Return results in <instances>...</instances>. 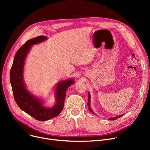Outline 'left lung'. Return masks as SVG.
<instances>
[{
    "label": "left lung",
    "instance_id": "8db88e82",
    "mask_svg": "<svg viewBox=\"0 0 150 150\" xmlns=\"http://www.w3.org/2000/svg\"><path fill=\"white\" fill-rule=\"evenodd\" d=\"M90 100H91L90 93H89V92H88V106H89L88 109H89L90 112H92L93 114H94L93 112L92 111V110L91 109V107H90ZM122 115H118L117 117H114V118H110V119H109V120H116V119H119V118H120V117H122Z\"/></svg>",
    "mask_w": 150,
    "mask_h": 150
}]
</instances>
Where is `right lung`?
Returning a JSON list of instances; mask_svg holds the SVG:
<instances>
[{
    "label": "right lung",
    "instance_id": "obj_1",
    "mask_svg": "<svg viewBox=\"0 0 150 150\" xmlns=\"http://www.w3.org/2000/svg\"><path fill=\"white\" fill-rule=\"evenodd\" d=\"M47 39L45 36H39L28 40L23 45L15 54L10 74L16 103L22 111L39 121L50 120L60 114L64 107L66 91L69 86L74 83L73 79H68L57 84L55 89L56 103L52 108L44 106L42 100L27 90L23 77L25 58L31 45L42 42Z\"/></svg>",
    "mask_w": 150,
    "mask_h": 150
}]
</instances>
